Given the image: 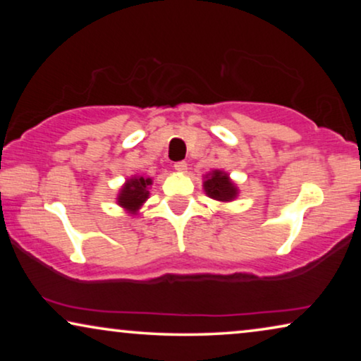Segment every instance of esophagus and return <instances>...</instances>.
Masks as SVG:
<instances>
[{
	"instance_id": "esophagus-1",
	"label": "esophagus",
	"mask_w": 361,
	"mask_h": 361,
	"mask_svg": "<svg viewBox=\"0 0 361 361\" xmlns=\"http://www.w3.org/2000/svg\"><path fill=\"white\" fill-rule=\"evenodd\" d=\"M174 169H176L177 172H185V169H187V162H185V161H179V162H176V164H174Z\"/></svg>"
}]
</instances>
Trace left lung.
I'll list each match as a JSON object with an SVG mask.
<instances>
[{
  "label": "left lung",
  "instance_id": "obj_1",
  "mask_svg": "<svg viewBox=\"0 0 361 361\" xmlns=\"http://www.w3.org/2000/svg\"><path fill=\"white\" fill-rule=\"evenodd\" d=\"M204 190L210 199L219 202H231L238 195V189L224 171H212L205 176Z\"/></svg>",
  "mask_w": 361,
  "mask_h": 361
}]
</instances>
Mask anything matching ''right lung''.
<instances>
[{"label":"right lung","instance_id":"add662e5","mask_svg":"<svg viewBox=\"0 0 361 361\" xmlns=\"http://www.w3.org/2000/svg\"><path fill=\"white\" fill-rule=\"evenodd\" d=\"M152 184L151 177L135 176L125 182L121 190L118 192V205L130 212L136 214L141 209V205L149 199V185Z\"/></svg>","mask_w":361,"mask_h":361}]
</instances>
